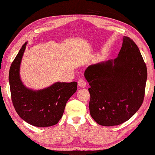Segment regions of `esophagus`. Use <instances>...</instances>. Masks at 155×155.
<instances>
[{"instance_id": "1", "label": "esophagus", "mask_w": 155, "mask_h": 155, "mask_svg": "<svg viewBox=\"0 0 155 155\" xmlns=\"http://www.w3.org/2000/svg\"><path fill=\"white\" fill-rule=\"evenodd\" d=\"M78 86L81 87V88H85L87 85L86 82L83 79H79V81H78Z\"/></svg>"}]
</instances>
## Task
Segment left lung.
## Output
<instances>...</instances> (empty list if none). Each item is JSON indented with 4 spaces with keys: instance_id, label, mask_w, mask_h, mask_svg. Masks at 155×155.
Returning a JSON list of instances; mask_svg holds the SVG:
<instances>
[{
    "instance_id": "left-lung-1",
    "label": "left lung",
    "mask_w": 155,
    "mask_h": 155,
    "mask_svg": "<svg viewBox=\"0 0 155 155\" xmlns=\"http://www.w3.org/2000/svg\"><path fill=\"white\" fill-rule=\"evenodd\" d=\"M84 75L90 85V114L99 125L121 124L142 104L147 68L138 47L127 36H123L117 58L89 66Z\"/></svg>"
}]
</instances>
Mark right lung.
<instances>
[{
    "label": "right lung",
    "instance_id": "add662e5",
    "mask_svg": "<svg viewBox=\"0 0 155 155\" xmlns=\"http://www.w3.org/2000/svg\"><path fill=\"white\" fill-rule=\"evenodd\" d=\"M27 43L22 45L9 70V81L14 108L24 121L33 126L54 125L62 117L66 102L77 91V83L58 81L37 90L25 86L19 70Z\"/></svg>",
    "mask_w": 155,
    "mask_h": 155
}]
</instances>
